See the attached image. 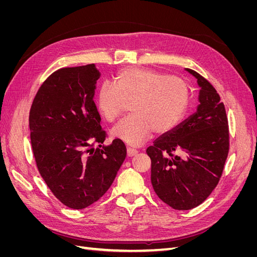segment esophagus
Segmentation results:
<instances>
[{"mask_svg": "<svg viewBox=\"0 0 257 257\" xmlns=\"http://www.w3.org/2000/svg\"><path fill=\"white\" fill-rule=\"evenodd\" d=\"M126 153H127V157L132 158V157H134V155H136L138 153V151L135 149H132V148H127Z\"/></svg>", "mask_w": 257, "mask_h": 257, "instance_id": "1", "label": "esophagus"}]
</instances>
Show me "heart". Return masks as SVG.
I'll return each instance as SVG.
<instances>
[{"label": "heart", "mask_w": 257, "mask_h": 257, "mask_svg": "<svg viewBox=\"0 0 257 257\" xmlns=\"http://www.w3.org/2000/svg\"><path fill=\"white\" fill-rule=\"evenodd\" d=\"M115 84L104 81L96 93L102 118L112 122L126 103L134 114L112 128L113 137L130 146H141L155 134L173 131L182 121L190 104V89L181 78L153 69L127 67L115 76Z\"/></svg>", "instance_id": "1"}]
</instances>
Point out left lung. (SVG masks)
<instances>
[{"instance_id":"left-lung-1","label":"left lung","mask_w":257,"mask_h":257,"mask_svg":"<svg viewBox=\"0 0 257 257\" xmlns=\"http://www.w3.org/2000/svg\"><path fill=\"white\" fill-rule=\"evenodd\" d=\"M185 71L200 88L197 109L147 149L153 190L176 210H190L207 199L219 183L229 149L228 121L220 95L203 76Z\"/></svg>"}]
</instances>
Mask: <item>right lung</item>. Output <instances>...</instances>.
<instances>
[{"label":"right lung","mask_w":257,"mask_h":257,"mask_svg":"<svg viewBox=\"0 0 257 257\" xmlns=\"http://www.w3.org/2000/svg\"><path fill=\"white\" fill-rule=\"evenodd\" d=\"M99 77L95 64L58 69L41 85L30 110L38 172L53 195L72 209L102 197L126 157L120 139L104 145L106 133L93 99Z\"/></svg>","instance_id":"obj_1"}]
</instances>
